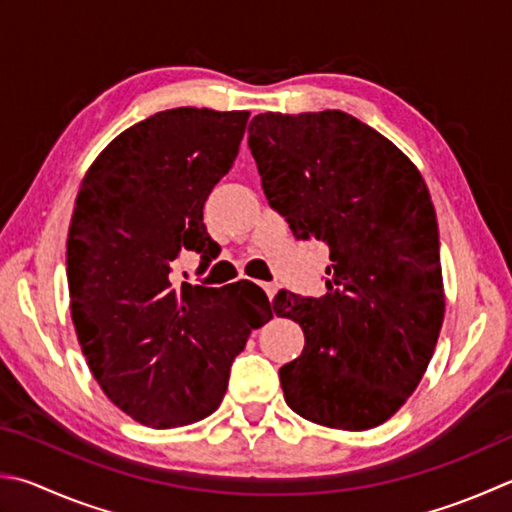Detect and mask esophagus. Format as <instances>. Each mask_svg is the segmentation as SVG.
<instances>
[{
	"mask_svg": "<svg viewBox=\"0 0 512 512\" xmlns=\"http://www.w3.org/2000/svg\"><path fill=\"white\" fill-rule=\"evenodd\" d=\"M260 287H263V292L267 294L269 301H272V298H274L276 292H278V285H276V283H260Z\"/></svg>",
	"mask_w": 512,
	"mask_h": 512,
	"instance_id": "esophagus-1",
	"label": "esophagus"
}]
</instances>
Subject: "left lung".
<instances>
[{
	"instance_id": "left-lung-1",
	"label": "left lung",
	"mask_w": 512,
	"mask_h": 512,
	"mask_svg": "<svg viewBox=\"0 0 512 512\" xmlns=\"http://www.w3.org/2000/svg\"><path fill=\"white\" fill-rule=\"evenodd\" d=\"M249 149L263 191L332 265L321 298L285 289L276 316L303 327V354L281 368L287 406L339 430L388 421L417 388L443 323L439 227L417 167L343 111L260 113Z\"/></svg>"
}]
</instances>
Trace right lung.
<instances>
[{
  "mask_svg": "<svg viewBox=\"0 0 512 512\" xmlns=\"http://www.w3.org/2000/svg\"><path fill=\"white\" fill-rule=\"evenodd\" d=\"M247 111L180 106L120 133L75 198L66 276L77 341L106 397L151 428L216 412L249 334L272 318L263 289L173 285L182 249L214 240L202 207L234 165Z\"/></svg>",
  "mask_w": 512,
  "mask_h": 512,
  "instance_id": "1",
  "label": "right lung"
}]
</instances>
